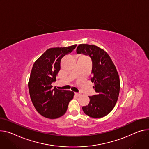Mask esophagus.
Instances as JSON below:
<instances>
[{"label":"esophagus","instance_id":"1","mask_svg":"<svg viewBox=\"0 0 149 149\" xmlns=\"http://www.w3.org/2000/svg\"><path fill=\"white\" fill-rule=\"evenodd\" d=\"M75 95L77 96H80L81 95V93H75Z\"/></svg>","mask_w":149,"mask_h":149}]
</instances>
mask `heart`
I'll list each match as a JSON object with an SVG mask.
<instances>
[{
  "instance_id": "obj_1",
  "label": "heart",
  "mask_w": 149,
  "mask_h": 149,
  "mask_svg": "<svg viewBox=\"0 0 149 149\" xmlns=\"http://www.w3.org/2000/svg\"><path fill=\"white\" fill-rule=\"evenodd\" d=\"M83 57H85V58H87V57H86V56H83Z\"/></svg>"
}]
</instances>
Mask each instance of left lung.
Returning <instances> with one entry per match:
<instances>
[{"mask_svg": "<svg viewBox=\"0 0 149 149\" xmlns=\"http://www.w3.org/2000/svg\"><path fill=\"white\" fill-rule=\"evenodd\" d=\"M76 52L90 57L91 81L94 83L93 88L96 92L95 95L89 96L88 104L82 109L90 117H104L112 111L119 96L120 82L116 67L109 55L96 46L79 45Z\"/></svg>", "mask_w": 149, "mask_h": 149, "instance_id": "obj_1", "label": "left lung"}]
</instances>
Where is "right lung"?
I'll return each instance as SVG.
<instances>
[{
	"mask_svg": "<svg viewBox=\"0 0 149 149\" xmlns=\"http://www.w3.org/2000/svg\"><path fill=\"white\" fill-rule=\"evenodd\" d=\"M77 45L68 47L47 49L34 63L29 82L31 101L37 111L43 116L56 119L63 115L74 93L52 88L61 69V61L71 53Z\"/></svg>",
	"mask_w": 149,
	"mask_h": 149,
	"instance_id": "1",
	"label": "right lung"
}]
</instances>
